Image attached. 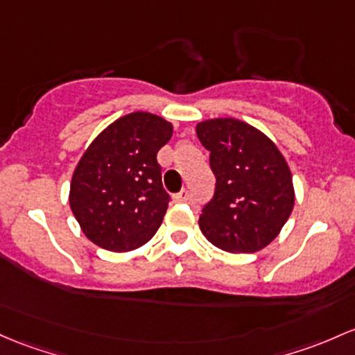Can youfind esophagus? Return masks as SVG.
<instances>
[{
  "label": "esophagus",
  "mask_w": 355,
  "mask_h": 355,
  "mask_svg": "<svg viewBox=\"0 0 355 355\" xmlns=\"http://www.w3.org/2000/svg\"><path fill=\"white\" fill-rule=\"evenodd\" d=\"M192 196H190L189 190H182V192H178L177 196H175V200L177 202H189Z\"/></svg>",
  "instance_id": "obj_1"
}]
</instances>
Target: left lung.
<instances>
[{
	"label": "left lung",
	"mask_w": 355,
	"mask_h": 355,
	"mask_svg": "<svg viewBox=\"0 0 355 355\" xmlns=\"http://www.w3.org/2000/svg\"><path fill=\"white\" fill-rule=\"evenodd\" d=\"M196 131L216 175V192L198 217L202 234L229 252L266 248L295 205L285 157L266 135L241 119H205Z\"/></svg>",
	"instance_id": "left-lung-1"
}]
</instances>
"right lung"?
I'll list each match as a JSON object with an SVG mask.
<instances>
[{"label":"right lung","instance_id":"add662e5","mask_svg":"<svg viewBox=\"0 0 355 355\" xmlns=\"http://www.w3.org/2000/svg\"><path fill=\"white\" fill-rule=\"evenodd\" d=\"M166 119L136 111L111 123L73 170L69 202L96 246L126 252L146 244L168 209L157 153L170 141Z\"/></svg>","mask_w":355,"mask_h":355}]
</instances>
